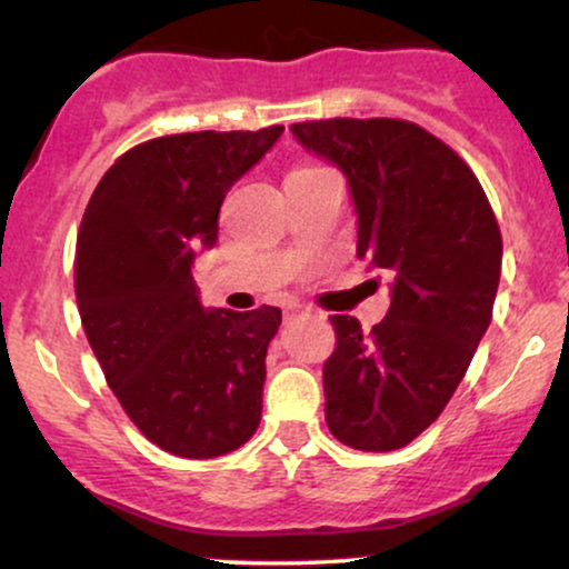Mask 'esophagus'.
<instances>
[{"mask_svg":"<svg viewBox=\"0 0 569 569\" xmlns=\"http://www.w3.org/2000/svg\"><path fill=\"white\" fill-rule=\"evenodd\" d=\"M305 312H310V310H307V307H291V310L286 312V321H291V318H297V316H305Z\"/></svg>","mask_w":569,"mask_h":569,"instance_id":"obj_1","label":"esophagus"}]
</instances>
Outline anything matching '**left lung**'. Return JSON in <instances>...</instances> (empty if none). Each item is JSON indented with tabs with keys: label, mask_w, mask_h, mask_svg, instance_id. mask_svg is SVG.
<instances>
[{
	"label": "left lung",
	"mask_w": 569,
	"mask_h": 569,
	"mask_svg": "<svg viewBox=\"0 0 569 569\" xmlns=\"http://www.w3.org/2000/svg\"><path fill=\"white\" fill-rule=\"evenodd\" d=\"M291 133L348 176L358 259L393 280L388 316L371 331L331 316L326 422L352 449L393 452L441 415L492 321L498 219L466 160L415 122L335 117Z\"/></svg>",
	"instance_id": "8db88e82"
}]
</instances>
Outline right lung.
Wrapping results in <instances>:
<instances>
[{
	"label": "right lung",
	"mask_w": 569,
	"mask_h": 569,
	"mask_svg": "<svg viewBox=\"0 0 569 569\" xmlns=\"http://www.w3.org/2000/svg\"><path fill=\"white\" fill-rule=\"evenodd\" d=\"M283 133L198 130L128 149L98 181L77 234L74 293L109 388L160 449L211 460L257 433L278 307L206 310L194 253L224 194Z\"/></svg>",
	"instance_id": "1"
}]
</instances>
